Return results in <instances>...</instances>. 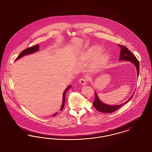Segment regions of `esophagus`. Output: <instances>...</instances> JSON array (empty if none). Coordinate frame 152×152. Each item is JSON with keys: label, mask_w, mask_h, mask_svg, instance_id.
<instances>
[{"label": "esophagus", "mask_w": 152, "mask_h": 152, "mask_svg": "<svg viewBox=\"0 0 152 152\" xmlns=\"http://www.w3.org/2000/svg\"><path fill=\"white\" fill-rule=\"evenodd\" d=\"M87 82V79L86 77H82L79 80V83L82 85H86Z\"/></svg>", "instance_id": "obj_1"}]
</instances>
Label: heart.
Instances as JSON below:
<instances>
[{
	"mask_svg": "<svg viewBox=\"0 0 152 152\" xmlns=\"http://www.w3.org/2000/svg\"><path fill=\"white\" fill-rule=\"evenodd\" d=\"M102 52L101 47L94 46L90 48L84 54V57L86 59L95 58L93 64L94 70H98L104 67L109 61V56L107 53H101Z\"/></svg>",
	"mask_w": 152,
	"mask_h": 152,
	"instance_id": "1",
	"label": "heart"
}]
</instances>
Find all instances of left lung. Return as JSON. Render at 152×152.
I'll list each match as a JSON object with an SVG mask.
<instances>
[{
    "mask_svg": "<svg viewBox=\"0 0 152 152\" xmlns=\"http://www.w3.org/2000/svg\"><path fill=\"white\" fill-rule=\"evenodd\" d=\"M119 47L121 48L120 51V60L121 61H129V62H132L136 67L137 70V76H138L139 75V72H140V64L139 61L137 59V58L135 57V56L129 50V49L125 46L118 45ZM95 101L93 102V105L94 107L99 112H102V113H112L113 112H115L118 109H119L121 106L123 105L127 104L129 102V100L132 98L134 94L129 98V100H127L126 102L120 104V105H109L107 104H105L103 103L98 98L97 96V94L95 92Z\"/></svg>",
    "mask_w": 152,
    "mask_h": 152,
    "instance_id": "8db88e82",
    "label": "left lung"
}]
</instances>
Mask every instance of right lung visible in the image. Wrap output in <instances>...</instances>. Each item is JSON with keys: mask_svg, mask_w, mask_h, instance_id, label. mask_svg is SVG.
<instances>
[{"mask_svg": "<svg viewBox=\"0 0 152 152\" xmlns=\"http://www.w3.org/2000/svg\"><path fill=\"white\" fill-rule=\"evenodd\" d=\"M39 45H35L34 46H32V47H29V48H28L25 49L24 50H23V51L21 53V54L18 56V57L17 58L15 59V61H16V60H17V59H18L19 58H21L22 57H23L24 56L29 55V54H32V53H35V52H36V51H39ZM70 87H71V86H68V87L66 88V90H65L64 93L63 94L62 104V105H61V109H60L61 110H62V109H63V108H64V107L66 93V91H67L70 88ZM57 114V113H54V115H53V116H56Z\"/></svg>", "mask_w": 152, "mask_h": 152, "instance_id": "right-lung-1", "label": "right lung"}]
</instances>
